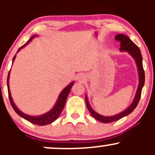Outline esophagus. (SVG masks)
Returning a JSON list of instances; mask_svg holds the SVG:
<instances>
[{
    "label": "esophagus",
    "instance_id": "obj_1",
    "mask_svg": "<svg viewBox=\"0 0 155 155\" xmlns=\"http://www.w3.org/2000/svg\"><path fill=\"white\" fill-rule=\"evenodd\" d=\"M85 79H86V76H85L84 74H80L76 76V80L78 81H79V82H84L85 81Z\"/></svg>",
    "mask_w": 155,
    "mask_h": 155
}]
</instances>
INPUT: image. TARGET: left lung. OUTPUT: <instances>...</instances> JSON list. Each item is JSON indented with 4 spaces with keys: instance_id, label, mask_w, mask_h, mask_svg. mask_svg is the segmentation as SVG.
Wrapping results in <instances>:
<instances>
[{
    "instance_id": "left-lung-1",
    "label": "left lung",
    "mask_w": 155,
    "mask_h": 155,
    "mask_svg": "<svg viewBox=\"0 0 155 155\" xmlns=\"http://www.w3.org/2000/svg\"><path fill=\"white\" fill-rule=\"evenodd\" d=\"M115 39L118 41H120V51H127L128 54L134 59L135 63H136L137 70H138V85L137 87V90L135 95L134 98H133V102L131 103L129 106H127L126 109L124 111L120 112L117 114L112 115V116H104V115L99 114L95 111H94L93 108L91 107L90 103H89L87 95H85V102H86L87 107L89 111L92 114V116L97 120L100 121L104 123H109V122H114V121L119 120L122 119V117L127 116L133 110L136 108L137 105L139 102L140 98V95H141V90L144 85L145 81V74L143 68V59H142V55L140 51L137 46L135 44L130 38L127 35L124 34H117L115 36Z\"/></svg>"
}]
</instances>
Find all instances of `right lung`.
I'll return each instance as SVG.
<instances>
[{"instance_id":"1","label":"right lung","mask_w":155,"mask_h":155,"mask_svg":"<svg viewBox=\"0 0 155 155\" xmlns=\"http://www.w3.org/2000/svg\"><path fill=\"white\" fill-rule=\"evenodd\" d=\"M38 35H33V36H31L29 40L26 42L22 47H21L19 49L17 50V52L21 50V49H23L25 46L28 45L30 42L32 41L33 38L37 37ZM16 58V55H15L14 57L13 60H12V63H14ZM9 77H10V71L8 72V78H7V87H8V97H9V101L11 103V105H12V108H14L16 113L20 116L21 117H22L23 119L26 120L28 122H31V123L37 124V125H47V124H51V122H53L54 121H55L58 118V117L60 116V114H61L62 111H63L64 106H65V101H66V99L68 97V95L69 92L71 91V89L72 86L74 85V81L71 82L69 84H68L65 88L62 90L61 92L60 93L59 96H58V99H57L56 103L54 105L51 109L49 110V111H47V113L43 114L41 115H38V116H33V115H29L27 114L23 113L22 111L19 109L18 107L16 106L15 103H14L13 98L12 97V94H11V91H10V88H9Z\"/></svg>"}]
</instances>
